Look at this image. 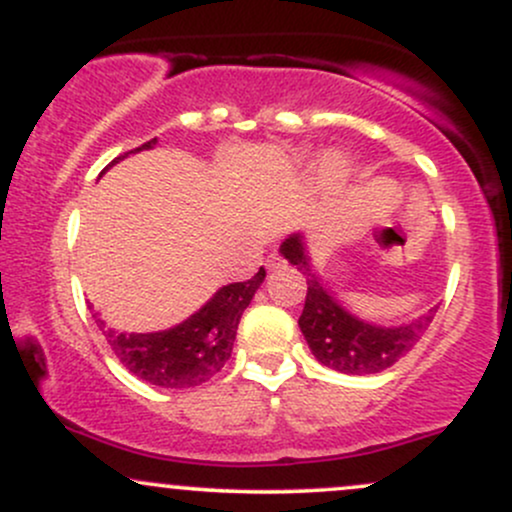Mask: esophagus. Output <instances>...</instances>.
I'll return each mask as SVG.
<instances>
[{"mask_svg":"<svg viewBox=\"0 0 512 512\" xmlns=\"http://www.w3.org/2000/svg\"><path fill=\"white\" fill-rule=\"evenodd\" d=\"M264 264H267L269 269H279L281 267V255H276V252H274V255H269L267 260H264Z\"/></svg>","mask_w":512,"mask_h":512,"instance_id":"obj_1","label":"esophagus"}]
</instances>
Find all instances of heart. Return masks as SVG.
Returning <instances> with one entry per match:
<instances>
[{
  "instance_id": "1",
  "label": "heart",
  "mask_w": 512,
  "mask_h": 512,
  "mask_svg": "<svg viewBox=\"0 0 512 512\" xmlns=\"http://www.w3.org/2000/svg\"><path fill=\"white\" fill-rule=\"evenodd\" d=\"M325 170L330 175H334V178H339V175L346 173V161L342 156H330L325 161Z\"/></svg>"
}]
</instances>
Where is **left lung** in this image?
Returning a JSON list of instances; mask_svg holds the SVG:
<instances>
[{"label":"left lung","mask_w":512,"mask_h":512,"mask_svg":"<svg viewBox=\"0 0 512 512\" xmlns=\"http://www.w3.org/2000/svg\"><path fill=\"white\" fill-rule=\"evenodd\" d=\"M281 255L298 272H303L308 293H305L303 313L298 325L305 334L310 351L325 366H330L346 375H370L395 366L419 344L433 320V310L419 320L404 327H375L356 320L354 315L339 308V303L322 289L320 279L310 269L305 257L301 236H293L281 245Z\"/></svg>","instance_id":"left-lung-1"}]
</instances>
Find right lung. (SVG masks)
I'll return each mask as SVG.
<instances>
[{
	"label": "right lung",
	"instance_id": "1",
	"mask_svg": "<svg viewBox=\"0 0 512 512\" xmlns=\"http://www.w3.org/2000/svg\"><path fill=\"white\" fill-rule=\"evenodd\" d=\"M154 144L156 139H151L127 154L151 149ZM127 154L117 156L113 163ZM262 281L264 269L260 267L252 279L223 286L199 313L166 332L125 334L105 327L101 317H96V322L117 361L132 375L158 387H195L207 383L226 366L236 342L240 317Z\"/></svg>",
	"mask_w": 512,
	"mask_h": 512
}]
</instances>
